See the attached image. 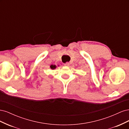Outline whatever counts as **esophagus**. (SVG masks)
Masks as SVG:
<instances>
[{"label":"esophagus","instance_id":"esophagus-1","mask_svg":"<svg viewBox=\"0 0 129 129\" xmlns=\"http://www.w3.org/2000/svg\"><path fill=\"white\" fill-rule=\"evenodd\" d=\"M64 65L65 66H67V67H68V66H69V62H66V63H65L64 64Z\"/></svg>","mask_w":129,"mask_h":129}]
</instances>
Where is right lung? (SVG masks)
Listing matches in <instances>:
<instances>
[{
    "instance_id": "obj_1",
    "label": "right lung",
    "mask_w": 129,
    "mask_h": 129,
    "mask_svg": "<svg viewBox=\"0 0 129 129\" xmlns=\"http://www.w3.org/2000/svg\"><path fill=\"white\" fill-rule=\"evenodd\" d=\"M50 68L52 69H54L55 68H56L55 65H51V66H50Z\"/></svg>"
}]
</instances>
